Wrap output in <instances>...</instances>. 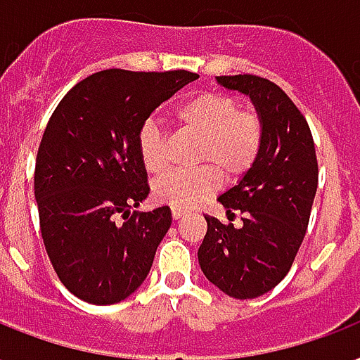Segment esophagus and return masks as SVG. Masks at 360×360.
Here are the masks:
<instances>
[{
	"mask_svg": "<svg viewBox=\"0 0 360 360\" xmlns=\"http://www.w3.org/2000/svg\"><path fill=\"white\" fill-rule=\"evenodd\" d=\"M186 214V212L182 210V208H172V218L174 219H180Z\"/></svg>",
	"mask_w": 360,
	"mask_h": 360,
	"instance_id": "34e87169",
	"label": "esophagus"
}]
</instances>
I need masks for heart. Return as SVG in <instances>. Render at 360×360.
<instances>
[{"label": "heart", "instance_id": "b5f03b06", "mask_svg": "<svg viewBox=\"0 0 360 360\" xmlns=\"http://www.w3.org/2000/svg\"><path fill=\"white\" fill-rule=\"evenodd\" d=\"M174 120L184 131L200 139L197 163L206 167L161 174L154 182L158 202L188 208L218 188V170L227 180H236L252 169L261 154V118L252 110H238L229 96L202 91L182 103L174 110ZM163 146L165 139L158 124L146 122L139 131V155L144 169L152 174L167 167Z\"/></svg>", "mask_w": 360, "mask_h": 360}]
</instances>
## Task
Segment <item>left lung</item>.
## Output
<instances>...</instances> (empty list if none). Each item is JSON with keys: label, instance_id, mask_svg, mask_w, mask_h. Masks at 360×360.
Listing matches in <instances>:
<instances>
[{"label": "left lung", "instance_id": "8db88e82", "mask_svg": "<svg viewBox=\"0 0 360 360\" xmlns=\"http://www.w3.org/2000/svg\"><path fill=\"white\" fill-rule=\"evenodd\" d=\"M216 82L250 97L263 124V146L252 169L218 197L227 218L242 214V225L205 216L208 231L197 257L219 291L257 299L285 278L304 240L317 191L316 148L304 116L280 86L253 75Z\"/></svg>", "mask_w": 360, "mask_h": 360}]
</instances>
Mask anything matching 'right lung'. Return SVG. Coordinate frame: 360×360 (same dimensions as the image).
<instances>
[{"mask_svg": "<svg viewBox=\"0 0 360 360\" xmlns=\"http://www.w3.org/2000/svg\"><path fill=\"white\" fill-rule=\"evenodd\" d=\"M197 79L189 71L107 69L80 80L56 107L39 146L35 200L50 263L80 300L116 304L146 280L172 214L160 206L129 216L150 193L139 131Z\"/></svg>", "mask_w": 360, "mask_h": 360, "instance_id": "add662e5", "label": "right lung"}]
</instances>
